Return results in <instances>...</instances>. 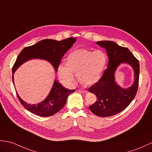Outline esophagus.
<instances>
[{
  "instance_id": "34e87169",
  "label": "esophagus",
  "mask_w": 152,
  "mask_h": 152,
  "mask_svg": "<svg viewBox=\"0 0 152 152\" xmlns=\"http://www.w3.org/2000/svg\"><path fill=\"white\" fill-rule=\"evenodd\" d=\"M77 91H78L79 93H87V91H86V90H82V89L77 90Z\"/></svg>"
}]
</instances>
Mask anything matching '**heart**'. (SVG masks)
<instances>
[{
  "mask_svg": "<svg viewBox=\"0 0 152 152\" xmlns=\"http://www.w3.org/2000/svg\"><path fill=\"white\" fill-rule=\"evenodd\" d=\"M107 62V56L102 50L92 51L78 49L71 52L65 59V65L58 66V78L64 86L70 87L75 81V75L80 82L87 86L99 81Z\"/></svg>",
  "mask_w": 152,
  "mask_h": 152,
  "instance_id": "1",
  "label": "heart"
}]
</instances>
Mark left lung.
Wrapping results in <instances>:
<instances>
[{
    "label": "left lung",
    "instance_id": "obj_1",
    "mask_svg": "<svg viewBox=\"0 0 152 152\" xmlns=\"http://www.w3.org/2000/svg\"><path fill=\"white\" fill-rule=\"evenodd\" d=\"M96 44L105 48L109 62L101 79L89 87V92L97 97V100L90 105L89 109L94 115L106 117L124 110L135 98L139 86V63L128 48L121 47L113 41H97ZM122 63L130 65L134 70V83L128 88L121 87L115 81V72Z\"/></svg>",
    "mask_w": 152,
    "mask_h": 152
}]
</instances>
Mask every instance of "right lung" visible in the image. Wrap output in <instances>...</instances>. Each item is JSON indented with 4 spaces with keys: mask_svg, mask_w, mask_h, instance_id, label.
Segmentation results:
<instances>
[{
    "mask_svg": "<svg viewBox=\"0 0 152 152\" xmlns=\"http://www.w3.org/2000/svg\"><path fill=\"white\" fill-rule=\"evenodd\" d=\"M76 41V39L74 37H69L60 41L47 39L23 49L13 66V83H14L13 75L15 70L24 63L30 59H39L48 61L54 66L55 71L57 72L63 56L72 47ZM75 91V90L66 89L58 81L55 80L47 98L37 104H28L21 99L18 93H16L20 104L28 111L36 115L46 117L54 115L61 110L66 104L69 95Z\"/></svg>",
    "mask_w": 152,
    "mask_h": 152,
    "instance_id": "right-lung-1",
    "label": "right lung"
}]
</instances>
